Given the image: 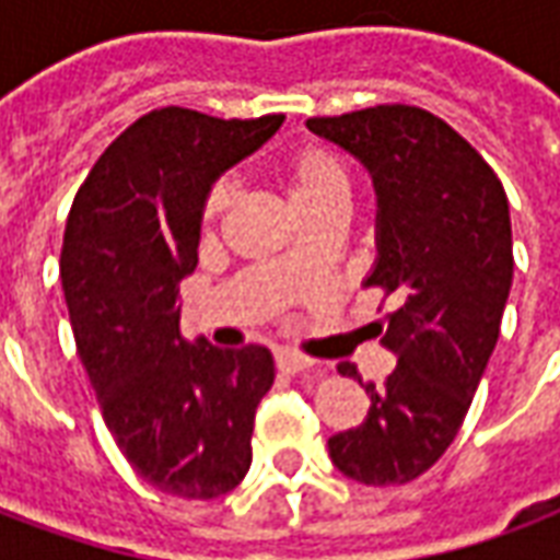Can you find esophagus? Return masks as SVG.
Wrapping results in <instances>:
<instances>
[{"label":"esophagus","instance_id":"34e87169","mask_svg":"<svg viewBox=\"0 0 560 560\" xmlns=\"http://www.w3.org/2000/svg\"><path fill=\"white\" fill-rule=\"evenodd\" d=\"M276 365H279V372H284V375H300V372L317 369L315 360H308V357H300V353L291 351L276 353Z\"/></svg>","mask_w":560,"mask_h":560}]
</instances>
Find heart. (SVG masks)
<instances>
[{
    "instance_id": "obj_1",
    "label": "heart",
    "mask_w": 560,
    "mask_h": 560,
    "mask_svg": "<svg viewBox=\"0 0 560 560\" xmlns=\"http://www.w3.org/2000/svg\"><path fill=\"white\" fill-rule=\"evenodd\" d=\"M284 179L291 188V200L296 212L317 207H345V200L351 195V173L345 167V161L327 147H308L293 149L288 161H284ZM233 183L231 179H219L209 185L203 195V207H200V219L207 224L215 221L231 209L233 203Z\"/></svg>"
}]
</instances>
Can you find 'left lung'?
Masks as SVG:
<instances>
[{"instance_id":"8db88e82","label":"left lung","mask_w":560,"mask_h":560,"mask_svg":"<svg viewBox=\"0 0 560 560\" xmlns=\"http://www.w3.org/2000/svg\"><path fill=\"white\" fill-rule=\"evenodd\" d=\"M308 128L372 173L377 260L365 288L396 303L375 324L396 372L365 384L369 417L329 438V458L357 482L401 486L453 444L501 332L513 284L504 185L456 128L411 104L312 116ZM339 372L357 377V365Z\"/></svg>"}]
</instances>
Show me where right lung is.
<instances>
[{"instance_id":"add662e5","label":"right lung","mask_w":560,"mask_h":560,"mask_svg":"<svg viewBox=\"0 0 560 560\" xmlns=\"http://www.w3.org/2000/svg\"><path fill=\"white\" fill-rule=\"evenodd\" d=\"M281 122L149 110L104 149L68 212L59 276L104 422L149 486L185 501L243 482L276 369L260 345H188L179 281L197 267L209 185Z\"/></svg>"}]
</instances>
